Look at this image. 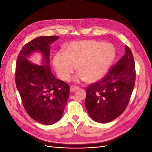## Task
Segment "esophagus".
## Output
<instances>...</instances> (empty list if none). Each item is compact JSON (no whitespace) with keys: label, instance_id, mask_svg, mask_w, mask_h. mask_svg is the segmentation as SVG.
Wrapping results in <instances>:
<instances>
[{"label":"esophagus","instance_id":"esophagus-1","mask_svg":"<svg viewBox=\"0 0 152 152\" xmlns=\"http://www.w3.org/2000/svg\"><path fill=\"white\" fill-rule=\"evenodd\" d=\"M78 89H79V87H77V86H71L70 88V92H72V93H73V92H75Z\"/></svg>","mask_w":152,"mask_h":152}]
</instances>
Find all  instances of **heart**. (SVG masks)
<instances>
[{
	"label": "heart",
	"mask_w": 152,
	"mask_h": 152,
	"mask_svg": "<svg viewBox=\"0 0 152 152\" xmlns=\"http://www.w3.org/2000/svg\"><path fill=\"white\" fill-rule=\"evenodd\" d=\"M65 53L59 52L53 59L58 75L63 81L70 79L75 66L79 72L73 81L94 83L106 75L115 58V49L108 43L94 40H75L66 45Z\"/></svg>",
	"instance_id": "obj_1"
}]
</instances>
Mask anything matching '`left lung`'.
I'll return each instance as SVG.
<instances>
[{"label": "left lung", "instance_id": "obj_1", "mask_svg": "<svg viewBox=\"0 0 152 152\" xmlns=\"http://www.w3.org/2000/svg\"><path fill=\"white\" fill-rule=\"evenodd\" d=\"M126 53L102 80L86 90L85 106L93 121L105 124L118 117L129 102L135 85V63L131 49Z\"/></svg>", "mask_w": 152, "mask_h": 152}]
</instances>
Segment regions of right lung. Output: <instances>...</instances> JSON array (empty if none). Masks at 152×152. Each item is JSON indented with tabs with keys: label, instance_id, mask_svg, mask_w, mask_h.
<instances>
[{
	"label": "right lung",
	"instance_id": "right-lung-1",
	"mask_svg": "<svg viewBox=\"0 0 152 152\" xmlns=\"http://www.w3.org/2000/svg\"><path fill=\"white\" fill-rule=\"evenodd\" d=\"M59 37L42 36L25 44L18 56L15 81L23 107L29 116L44 125L60 120L70 95V87L51 73L50 45ZM35 52L42 56L41 65L28 59Z\"/></svg>",
	"mask_w": 152,
	"mask_h": 152
}]
</instances>
